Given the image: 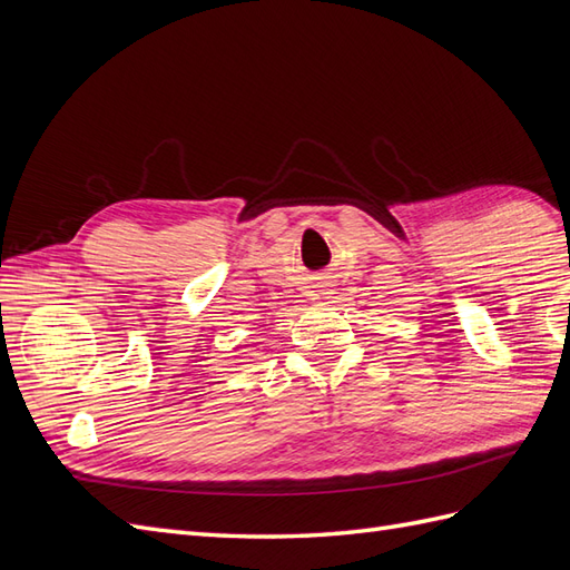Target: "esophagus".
<instances>
[{
	"mask_svg": "<svg viewBox=\"0 0 570 570\" xmlns=\"http://www.w3.org/2000/svg\"><path fill=\"white\" fill-rule=\"evenodd\" d=\"M318 292H321V295H323V297L327 299V297H331V295H333V287H327V285H321V289H318Z\"/></svg>",
	"mask_w": 570,
	"mask_h": 570,
	"instance_id": "esophagus-1",
	"label": "esophagus"
}]
</instances>
